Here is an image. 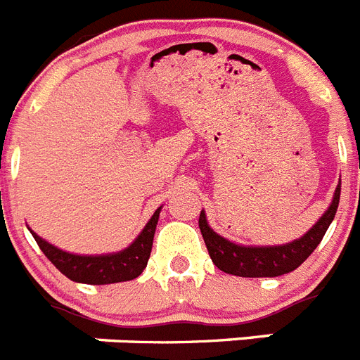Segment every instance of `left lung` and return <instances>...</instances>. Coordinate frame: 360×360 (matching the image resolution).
I'll return each instance as SVG.
<instances>
[{
  "label": "left lung",
  "instance_id": "obj_1",
  "mask_svg": "<svg viewBox=\"0 0 360 360\" xmlns=\"http://www.w3.org/2000/svg\"><path fill=\"white\" fill-rule=\"evenodd\" d=\"M340 199V183L335 190L333 201L324 215L310 228L301 239L288 243L283 246H240L230 243L224 237L208 226L205 212L199 215V228H201L202 239L208 248L212 261L219 270L224 274L239 275V277H279L290 274L299 268L311 252L319 246L337 214V206Z\"/></svg>",
  "mask_w": 360,
  "mask_h": 360
}]
</instances>
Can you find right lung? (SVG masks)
Segmentation results:
<instances>
[{
    "mask_svg": "<svg viewBox=\"0 0 360 360\" xmlns=\"http://www.w3.org/2000/svg\"><path fill=\"white\" fill-rule=\"evenodd\" d=\"M161 208L154 212L152 219L146 223L143 230L132 245L124 248L123 252L110 255H74L56 248L50 243L43 240L41 237L32 232L37 246L41 248L52 264L58 268L65 277L76 283L85 284H112L132 281L143 274L148 262L150 252H152V240H154L155 226Z\"/></svg>",
    "mask_w": 360,
    "mask_h": 360,
    "instance_id": "add662e5",
    "label": "right lung"
}]
</instances>
